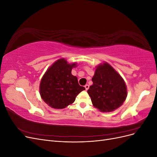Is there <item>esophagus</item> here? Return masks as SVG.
I'll use <instances>...</instances> for the list:
<instances>
[{"label": "esophagus", "instance_id": "1", "mask_svg": "<svg viewBox=\"0 0 157 157\" xmlns=\"http://www.w3.org/2000/svg\"><path fill=\"white\" fill-rule=\"evenodd\" d=\"M84 88H85V89H86V90H88V88H89V85L88 84H86L84 86Z\"/></svg>", "mask_w": 157, "mask_h": 157}]
</instances>
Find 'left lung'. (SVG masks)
Segmentation results:
<instances>
[{"label":"left lung","mask_w":157,"mask_h":157,"mask_svg":"<svg viewBox=\"0 0 157 157\" xmlns=\"http://www.w3.org/2000/svg\"><path fill=\"white\" fill-rule=\"evenodd\" d=\"M92 80L93 84L90 86L88 94L94 107L100 111H113L126 100L127 88L124 80L107 62L97 66Z\"/></svg>","instance_id":"left-lung-1"}]
</instances>
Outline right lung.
Instances as JSON below:
<instances>
[{
	"mask_svg": "<svg viewBox=\"0 0 157 157\" xmlns=\"http://www.w3.org/2000/svg\"><path fill=\"white\" fill-rule=\"evenodd\" d=\"M77 64L69 63L65 58L59 59L42 76L39 93L43 101L52 108L61 109L71 105L77 95L85 90L78 84L77 77L71 74Z\"/></svg>",
	"mask_w": 157,
	"mask_h": 157,
	"instance_id": "add662e5",
	"label": "right lung"
}]
</instances>
